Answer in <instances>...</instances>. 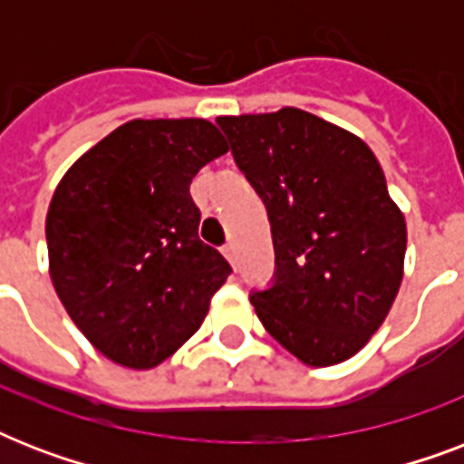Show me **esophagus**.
Here are the masks:
<instances>
[{
  "label": "esophagus",
  "instance_id": "esophagus-1",
  "mask_svg": "<svg viewBox=\"0 0 464 464\" xmlns=\"http://www.w3.org/2000/svg\"><path fill=\"white\" fill-rule=\"evenodd\" d=\"M221 253H224V255H226V260H228V262H231V265H233V257H236V250H233V243H226V246L221 247Z\"/></svg>",
  "mask_w": 464,
  "mask_h": 464
}]
</instances>
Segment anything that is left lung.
<instances>
[{"instance_id":"obj_1","label":"left lung","mask_w":464,"mask_h":464,"mask_svg":"<svg viewBox=\"0 0 464 464\" xmlns=\"http://www.w3.org/2000/svg\"><path fill=\"white\" fill-rule=\"evenodd\" d=\"M236 166L267 207L275 279L250 304L308 366L366 346L402 284L407 224L373 151L298 108L217 118Z\"/></svg>"}]
</instances>
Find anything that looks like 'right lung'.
<instances>
[{
    "mask_svg": "<svg viewBox=\"0 0 464 464\" xmlns=\"http://www.w3.org/2000/svg\"><path fill=\"white\" fill-rule=\"evenodd\" d=\"M228 151L199 118L132 120L89 149L45 218L53 286L83 337L120 366H159L207 317L231 265L197 236L189 182Z\"/></svg>",
    "mask_w": 464,
    "mask_h": 464,
    "instance_id": "1",
    "label": "right lung"
}]
</instances>
